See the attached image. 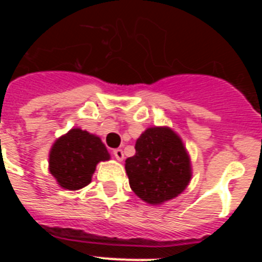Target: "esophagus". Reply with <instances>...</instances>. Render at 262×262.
Wrapping results in <instances>:
<instances>
[{"label": "esophagus", "instance_id": "34e87169", "mask_svg": "<svg viewBox=\"0 0 262 262\" xmlns=\"http://www.w3.org/2000/svg\"><path fill=\"white\" fill-rule=\"evenodd\" d=\"M113 155H114L115 159L119 160V161H122V160L124 159L123 151H122V149H120V148H117V149H114V151H113Z\"/></svg>", "mask_w": 262, "mask_h": 262}]
</instances>
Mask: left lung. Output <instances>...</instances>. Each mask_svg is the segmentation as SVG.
<instances>
[{
	"instance_id": "8db88e82",
	"label": "left lung",
	"mask_w": 262,
	"mask_h": 262,
	"mask_svg": "<svg viewBox=\"0 0 262 262\" xmlns=\"http://www.w3.org/2000/svg\"><path fill=\"white\" fill-rule=\"evenodd\" d=\"M135 149L136 154L126 160V172L139 198L160 205L185 190L191 178L190 159L172 129H145L136 140Z\"/></svg>"
}]
</instances>
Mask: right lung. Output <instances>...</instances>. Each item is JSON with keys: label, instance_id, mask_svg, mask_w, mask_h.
I'll return each mask as SVG.
<instances>
[{"label": "right lung", "instance_id": "obj_1", "mask_svg": "<svg viewBox=\"0 0 262 262\" xmlns=\"http://www.w3.org/2000/svg\"><path fill=\"white\" fill-rule=\"evenodd\" d=\"M108 159L110 155L98 136L73 128L53 144L50 172L61 187L78 190L90 184L97 164Z\"/></svg>", "mask_w": 262, "mask_h": 262}]
</instances>
